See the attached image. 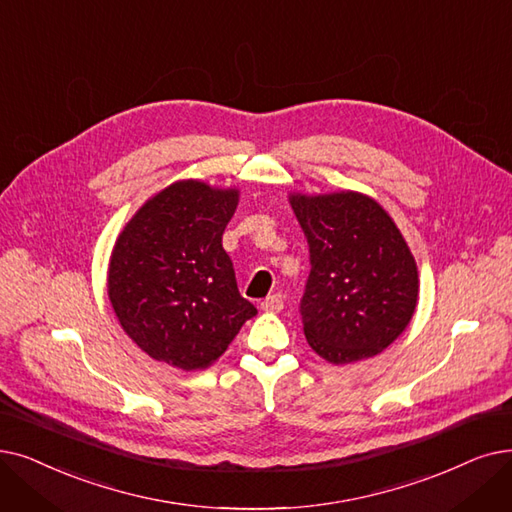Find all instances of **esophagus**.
<instances>
[{
    "label": "esophagus",
    "mask_w": 512,
    "mask_h": 512,
    "mask_svg": "<svg viewBox=\"0 0 512 512\" xmlns=\"http://www.w3.org/2000/svg\"><path fill=\"white\" fill-rule=\"evenodd\" d=\"M282 307H284L282 295H270V297H265L261 301V309L263 311H270V314H276V311H280Z\"/></svg>",
    "instance_id": "34e87169"
}]
</instances>
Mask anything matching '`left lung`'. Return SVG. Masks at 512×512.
Wrapping results in <instances>:
<instances>
[{"label":"left lung","instance_id":"left-lung-1","mask_svg":"<svg viewBox=\"0 0 512 512\" xmlns=\"http://www.w3.org/2000/svg\"><path fill=\"white\" fill-rule=\"evenodd\" d=\"M309 244L301 299L309 347L330 364L372 358L410 324L418 272L389 213L360 192L291 194Z\"/></svg>","mask_w":512,"mask_h":512}]
</instances>
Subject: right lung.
<instances>
[{
	"instance_id": "right-lung-1",
	"label": "right lung",
	"mask_w": 512,
	"mask_h": 512,
	"mask_svg": "<svg viewBox=\"0 0 512 512\" xmlns=\"http://www.w3.org/2000/svg\"><path fill=\"white\" fill-rule=\"evenodd\" d=\"M238 190L175 182L154 194L119 234L108 299L119 324L150 358L203 370L228 349L257 309L238 293L221 236Z\"/></svg>"
}]
</instances>
